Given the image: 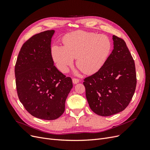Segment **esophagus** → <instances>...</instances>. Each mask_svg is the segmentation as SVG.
Segmentation results:
<instances>
[{"label": "esophagus", "instance_id": "obj_1", "mask_svg": "<svg viewBox=\"0 0 150 150\" xmlns=\"http://www.w3.org/2000/svg\"><path fill=\"white\" fill-rule=\"evenodd\" d=\"M79 81V79H78V78H73V79H72V83H73L74 84L78 83Z\"/></svg>", "mask_w": 150, "mask_h": 150}]
</instances>
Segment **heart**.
<instances>
[{
	"instance_id": "1",
	"label": "heart",
	"mask_w": 150,
	"mask_h": 150,
	"mask_svg": "<svg viewBox=\"0 0 150 150\" xmlns=\"http://www.w3.org/2000/svg\"><path fill=\"white\" fill-rule=\"evenodd\" d=\"M62 42L63 46H53L51 54L57 68L64 73L76 58V66L83 73L94 74L105 64L111 50V42L106 36L83 30L67 34Z\"/></svg>"
}]
</instances>
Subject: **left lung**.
Masks as SVG:
<instances>
[{
    "label": "left lung",
    "mask_w": 150,
    "mask_h": 150,
    "mask_svg": "<svg viewBox=\"0 0 150 150\" xmlns=\"http://www.w3.org/2000/svg\"><path fill=\"white\" fill-rule=\"evenodd\" d=\"M114 49L96 73L84 79L86 96L96 115L109 116L128 106L137 86L133 58L125 40L112 35Z\"/></svg>",
    "instance_id": "obj_1"
}]
</instances>
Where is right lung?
I'll return each mask as SVG.
<instances>
[{"label": "right lung", "mask_w": 150, "mask_h": 150, "mask_svg": "<svg viewBox=\"0 0 150 150\" xmlns=\"http://www.w3.org/2000/svg\"><path fill=\"white\" fill-rule=\"evenodd\" d=\"M54 30L32 36L20 50L15 66L18 97L33 116L45 120L59 117L72 88L66 77L54 65L51 42Z\"/></svg>", "instance_id": "right-lung-1"}]
</instances>
